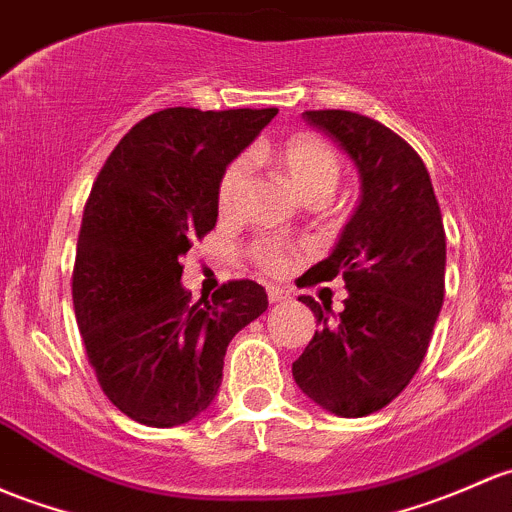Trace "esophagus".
<instances>
[{
	"label": "esophagus",
	"instance_id": "obj_1",
	"mask_svg": "<svg viewBox=\"0 0 512 512\" xmlns=\"http://www.w3.org/2000/svg\"><path fill=\"white\" fill-rule=\"evenodd\" d=\"M267 299H270V304H282V301H289V292H284V289L279 287H267Z\"/></svg>",
	"mask_w": 512,
	"mask_h": 512
}]
</instances>
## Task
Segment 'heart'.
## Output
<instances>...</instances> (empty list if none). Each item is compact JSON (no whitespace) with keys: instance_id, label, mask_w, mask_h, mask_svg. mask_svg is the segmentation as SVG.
<instances>
[{"instance_id":"b5f03b06","label":"heart","mask_w":512,"mask_h":512,"mask_svg":"<svg viewBox=\"0 0 512 512\" xmlns=\"http://www.w3.org/2000/svg\"><path fill=\"white\" fill-rule=\"evenodd\" d=\"M262 149H255L252 157H260ZM274 161L287 176L289 186L299 193L304 201H326L333 191H336L338 181H341V157L336 149L326 142V139L316 137L311 132H299L284 139L277 149H274ZM247 171H250V159L238 157L230 161L223 169L218 181V208L223 213L233 211L238 203L242 186L247 181ZM294 247L287 245L279 238H262L252 242L250 260L267 277H284L292 272L294 267Z\"/></svg>"}]
</instances>
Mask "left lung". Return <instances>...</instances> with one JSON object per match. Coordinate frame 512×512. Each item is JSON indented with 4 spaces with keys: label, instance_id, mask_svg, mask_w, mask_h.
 Wrapping results in <instances>:
<instances>
[{
    "label": "left lung",
    "instance_id": "obj_1",
    "mask_svg": "<svg viewBox=\"0 0 512 512\" xmlns=\"http://www.w3.org/2000/svg\"><path fill=\"white\" fill-rule=\"evenodd\" d=\"M360 174V203L331 255L301 277L304 287L343 277L348 299L331 306L299 297L319 331L294 360L297 385L338 417L390 405L427 355L444 304L446 233L432 179L410 144L370 117L306 110Z\"/></svg>",
    "mask_w": 512,
    "mask_h": 512
}]
</instances>
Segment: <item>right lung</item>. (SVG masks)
Masks as SVG:
<instances>
[{
    "mask_svg": "<svg viewBox=\"0 0 512 512\" xmlns=\"http://www.w3.org/2000/svg\"><path fill=\"white\" fill-rule=\"evenodd\" d=\"M274 115L154 112L95 179L75 252V321L102 392L134 422L179 427L198 417L218 395L228 343L267 309L252 279L193 301L181 257L215 228L223 169Z\"/></svg>",
    "mask_w": 512,
    "mask_h": 512,
    "instance_id": "1",
    "label": "right lung"
}]
</instances>
